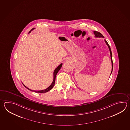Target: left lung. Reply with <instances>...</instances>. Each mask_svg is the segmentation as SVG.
<instances>
[{
    "mask_svg": "<svg viewBox=\"0 0 130 130\" xmlns=\"http://www.w3.org/2000/svg\"><path fill=\"white\" fill-rule=\"evenodd\" d=\"M94 34L95 35V37H102L104 38V36L102 35L101 34V33L96 31H93ZM105 42L106 43V45H107V46L108 47L109 50L110 51V56H111V65H112V69H111V74L112 71V69H113V62H112V53H111V50L110 46L108 44V42H107L106 40H105Z\"/></svg>",
    "mask_w": 130,
    "mask_h": 130,
    "instance_id": "obj_1",
    "label": "left lung"
}]
</instances>
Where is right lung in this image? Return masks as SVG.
I'll return each instance as SVG.
<instances>
[{
    "label": "right lung",
    "instance_id": "right-lung-1",
    "mask_svg": "<svg viewBox=\"0 0 130 130\" xmlns=\"http://www.w3.org/2000/svg\"><path fill=\"white\" fill-rule=\"evenodd\" d=\"M35 29V28H33L32 29H31V30H30V31H29V33L30 32H31V31H32L33 29ZM62 63H61V64H60V65H59L56 68V69H55V70H54V79H53V82H52L51 84L48 88H47L46 89H44V90H40V91H34V90L30 89L29 88H27L26 87L25 85H24V84H23V85H24V86L25 88H26L27 89H28V90H30V91H34L35 92H36V93H44L47 92L48 91H49L50 90H51V89L53 88L54 86L55 85V80H56V74H57V73L60 70V69H61V66H62Z\"/></svg>",
    "mask_w": 130,
    "mask_h": 130
}]
</instances>
